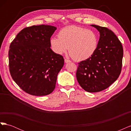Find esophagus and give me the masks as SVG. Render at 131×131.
I'll use <instances>...</instances> for the list:
<instances>
[{"label":"esophagus","instance_id":"34e87169","mask_svg":"<svg viewBox=\"0 0 131 131\" xmlns=\"http://www.w3.org/2000/svg\"><path fill=\"white\" fill-rule=\"evenodd\" d=\"M64 62L66 63H69V62H71V61L70 60H69V59H64Z\"/></svg>","mask_w":131,"mask_h":131}]
</instances>
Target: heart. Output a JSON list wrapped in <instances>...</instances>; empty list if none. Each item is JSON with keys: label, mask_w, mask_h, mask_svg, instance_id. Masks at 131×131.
Wrapping results in <instances>:
<instances>
[{"label": "heart", "mask_w": 131, "mask_h": 131, "mask_svg": "<svg viewBox=\"0 0 131 131\" xmlns=\"http://www.w3.org/2000/svg\"><path fill=\"white\" fill-rule=\"evenodd\" d=\"M58 38L52 37L50 44L58 54L65 53L69 47V53L77 61L85 60L90 57L97 50L98 39L92 30L76 26H70L59 31Z\"/></svg>", "instance_id": "b5f03b06"}]
</instances>
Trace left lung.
<instances>
[{
  "mask_svg": "<svg viewBox=\"0 0 131 131\" xmlns=\"http://www.w3.org/2000/svg\"><path fill=\"white\" fill-rule=\"evenodd\" d=\"M91 26L100 33L97 48L90 57L78 63L76 77L84 90L97 92L108 88L119 77L124 51L121 41L112 30Z\"/></svg>",
  "mask_w": 131,
  "mask_h": 131,
  "instance_id": "8db88e82",
  "label": "left lung"
}]
</instances>
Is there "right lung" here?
I'll list each match as a JSON object with an SVG mask.
<instances>
[{
    "label": "right lung",
    "mask_w": 131,
    "mask_h": 131,
    "mask_svg": "<svg viewBox=\"0 0 131 131\" xmlns=\"http://www.w3.org/2000/svg\"><path fill=\"white\" fill-rule=\"evenodd\" d=\"M56 29L43 25L25 28L10 45L11 76L23 91L33 96L52 92L64 65L63 57L50 48V39Z\"/></svg>",
    "instance_id": "add662e5"
}]
</instances>
